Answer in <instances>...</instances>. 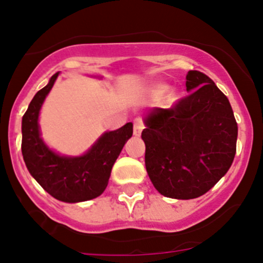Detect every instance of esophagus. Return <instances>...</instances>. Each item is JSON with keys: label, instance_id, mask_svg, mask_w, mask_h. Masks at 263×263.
<instances>
[{"label": "esophagus", "instance_id": "1", "mask_svg": "<svg viewBox=\"0 0 263 263\" xmlns=\"http://www.w3.org/2000/svg\"><path fill=\"white\" fill-rule=\"evenodd\" d=\"M144 129V123H142L141 118H136L134 122V135L135 136H140Z\"/></svg>", "mask_w": 263, "mask_h": 263}]
</instances>
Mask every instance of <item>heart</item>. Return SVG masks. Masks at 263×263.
<instances>
[{"label":"heart","instance_id":"1","mask_svg":"<svg viewBox=\"0 0 263 263\" xmlns=\"http://www.w3.org/2000/svg\"><path fill=\"white\" fill-rule=\"evenodd\" d=\"M168 90H169L168 85H164V84L156 85L153 90V94L155 95V97H163L165 92H168Z\"/></svg>","mask_w":263,"mask_h":263}]
</instances>
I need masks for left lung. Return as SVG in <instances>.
I'll use <instances>...</instances> for the list:
<instances>
[{"mask_svg":"<svg viewBox=\"0 0 263 263\" xmlns=\"http://www.w3.org/2000/svg\"><path fill=\"white\" fill-rule=\"evenodd\" d=\"M185 80L190 94L168 109H151L141 134L148 178L177 200L205 195L227 174L238 137L232 105L215 82L200 71H188Z\"/></svg>","mask_w":263,"mask_h":263,"instance_id":"obj_1","label":"left lung"}]
</instances>
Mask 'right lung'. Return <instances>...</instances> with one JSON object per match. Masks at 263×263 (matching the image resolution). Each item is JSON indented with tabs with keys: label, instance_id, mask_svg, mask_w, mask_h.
<instances>
[{
	"label": "right lung",
	"instance_id": "1",
	"mask_svg": "<svg viewBox=\"0 0 263 263\" xmlns=\"http://www.w3.org/2000/svg\"><path fill=\"white\" fill-rule=\"evenodd\" d=\"M60 72L34 95L21 122V151L29 173L44 191L68 203L82 202L104 192L113 164L127 140L132 136L131 122L116 131L104 132L84 155H60L41 137L39 113Z\"/></svg>",
	"mask_w": 263,
	"mask_h": 263
}]
</instances>
